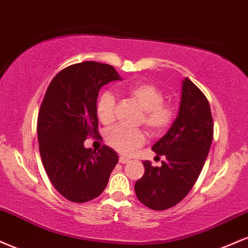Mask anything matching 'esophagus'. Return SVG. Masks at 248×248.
Returning <instances> with one entry per match:
<instances>
[{
    "mask_svg": "<svg viewBox=\"0 0 248 248\" xmlns=\"http://www.w3.org/2000/svg\"><path fill=\"white\" fill-rule=\"evenodd\" d=\"M119 164H127V162L130 161V159H127V158H125V156H119Z\"/></svg>",
    "mask_w": 248,
    "mask_h": 248,
    "instance_id": "obj_1",
    "label": "esophagus"
}]
</instances>
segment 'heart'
Wrapping results in <instances>:
<instances>
[{
  "label": "heart",
  "instance_id": "b5f03b06",
  "mask_svg": "<svg viewBox=\"0 0 248 248\" xmlns=\"http://www.w3.org/2000/svg\"><path fill=\"white\" fill-rule=\"evenodd\" d=\"M126 95L142 109L140 123L145 124L151 135L164 133L174 121V110L170 104L164 103V94L151 83H136L125 90ZM116 97L111 92H103L96 103V113L104 125L111 124L115 119ZM106 141L118 153L129 155L146 141L142 130H127L116 126L107 131Z\"/></svg>",
  "mask_w": 248,
  "mask_h": 248
}]
</instances>
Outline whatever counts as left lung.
Segmentation results:
<instances>
[{
    "label": "left lung",
    "mask_w": 248,
    "mask_h": 248,
    "mask_svg": "<svg viewBox=\"0 0 248 248\" xmlns=\"http://www.w3.org/2000/svg\"><path fill=\"white\" fill-rule=\"evenodd\" d=\"M214 137L210 104L187 78L182 81L179 112L167 133L152 146L165 155L160 167L144 161L145 173L135 185L138 200L153 210H166L187 196L199 179Z\"/></svg>",
    "instance_id": "1"
}]
</instances>
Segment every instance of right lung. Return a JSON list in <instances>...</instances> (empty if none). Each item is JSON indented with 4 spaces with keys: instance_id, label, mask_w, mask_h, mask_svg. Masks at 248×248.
<instances>
[{
    "instance_id": "obj_1",
    "label": "right lung",
    "mask_w": 248,
    "mask_h": 248,
    "mask_svg": "<svg viewBox=\"0 0 248 248\" xmlns=\"http://www.w3.org/2000/svg\"><path fill=\"white\" fill-rule=\"evenodd\" d=\"M117 80L122 78L112 66L84 61L58 73L44 96L37 123L40 156L52 185L71 202L100 196L118 162L111 147L96 152L83 145L98 135V92Z\"/></svg>"
}]
</instances>
